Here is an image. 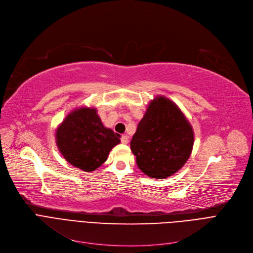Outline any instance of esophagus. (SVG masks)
Listing matches in <instances>:
<instances>
[{
	"mask_svg": "<svg viewBox=\"0 0 253 253\" xmlns=\"http://www.w3.org/2000/svg\"><path fill=\"white\" fill-rule=\"evenodd\" d=\"M122 143L123 144H127L128 143V137L127 136H126V135H124V136H122Z\"/></svg>",
	"mask_w": 253,
	"mask_h": 253,
	"instance_id": "34e87169",
	"label": "esophagus"
}]
</instances>
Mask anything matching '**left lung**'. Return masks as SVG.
I'll list each match as a JSON object with an SVG mask.
<instances>
[{
	"label": "left lung",
	"instance_id": "obj_1",
	"mask_svg": "<svg viewBox=\"0 0 253 253\" xmlns=\"http://www.w3.org/2000/svg\"><path fill=\"white\" fill-rule=\"evenodd\" d=\"M194 131L176 104L163 96L150 101L130 141L138 168L153 179H166L189 159Z\"/></svg>",
	"mask_w": 253,
	"mask_h": 253
}]
</instances>
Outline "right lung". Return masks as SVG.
I'll return each mask as SVG.
<instances>
[{
    "label": "right lung",
    "mask_w": 253,
    "mask_h": 253,
    "mask_svg": "<svg viewBox=\"0 0 253 253\" xmlns=\"http://www.w3.org/2000/svg\"><path fill=\"white\" fill-rule=\"evenodd\" d=\"M59 151L67 162L91 172L107 160L112 148L121 143L111 128L103 126L95 107L73 109L55 133Z\"/></svg>",
    "instance_id": "right-lung-1"
}]
</instances>
